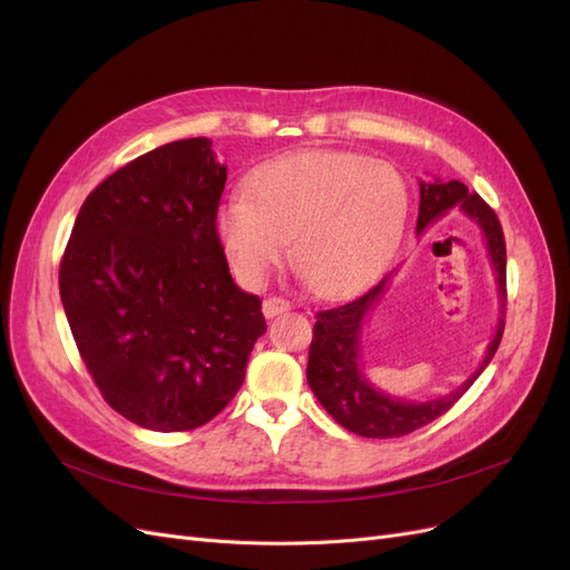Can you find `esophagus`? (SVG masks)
Returning <instances> with one entry per match:
<instances>
[{
	"label": "esophagus",
	"instance_id": "obj_1",
	"mask_svg": "<svg viewBox=\"0 0 570 570\" xmlns=\"http://www.w3.org/2000/svg\"><path fill=\"white\" fill-rule=\"evenodd\" d=\"M292 304L287 302V299H283V297H266L264 299V316L266 318H273V316H278V314H283V312H287Z\"/></svg>",
	"mask_w": 570,
	"mask_h": 570
}]
</instances>
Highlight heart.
<instances>
[{
    "mask_svg": "<svg viewBox=\"0 0 570 570\" xmlns=\"http://www.w3.org/2000/svg\"><path fill=\"white\" fill-rule=\"evenodd\" d=\"M245 193L230 195L216 214L235 273L258 285L283 262L292 237L299 271L323 295L368 278L409 206L400 170L352 151L285 154L252 170Z\"/></svg>",
    "mask_w": 570,
    "mask_h": 570,
    "instance_id": "1",
    "label": "heart"
}]
</instances>
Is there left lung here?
<instances>
[{
    "label": "left lung",
    "instance_id": "obj_1",
    "mask_svg": "<svg viewBox=\"0 0 570 570\" xmlns=\"http://www.w3.org/2000/svg\"><path fill=\"white\" fill-rule=\"evenodd\" d=\"M454 206L469 218H473L488 239V252L497 273L499 299H502V318L497 323L494 340L490 342L480 368L461 387L440 396V400L404 402L394 400V396L371 385L366 381V375L361 373L358 356L361 327H364V321L373 304L383 297L392 273H387L381 283L371 287L366 295L344 302L340 306L323 308V312L316 314L314 340L312 347H308L306 381L308 387L314 390L316 400L323 404V409L331 413L342 428H347L350 433H356L361 438L385 440L409 435L413 430L433 423L442 413L450 411L465 394V390L475 383V377L485 371L499 347V342H502L507 308V243L502 223H499L497 214L490 209V204L480 195L469 193V187L459 180L421 183L416 230L423 233L428 228V223L444 216L446 212L454 209Z\"/></svg>",
    "mask_w": 570,
    "mask_h": 570
}]
</instances>
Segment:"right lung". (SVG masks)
<instances>
[{
    "instance_id": "right-lung-1",
    "label": "right lung",
    "mask_w": 570,
    "mask_h": 570,
    "mask_svg": "<svg viewBox=\"0 0 570 570\" xmlns=\"http://www.w3.org/2000/svg\"><path fill=\"white\" fill-rule=\"evenodd\" d=\"M226 178L206 137L151 149L92 189L61 258V304L95 385L159 433L226 409L266 333L216 230Z\"/></svg>"
}]
</instances>
